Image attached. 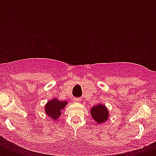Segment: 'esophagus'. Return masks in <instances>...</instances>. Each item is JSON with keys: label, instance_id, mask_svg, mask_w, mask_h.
I'll return each mask as SVG.
<instances>
[{"label": "esophagus", "instance_id": "esophagus-1", "mask_svg": "<svg viewBox=\"0 0 156 156\" xmlns=\"http://www.w3.org/2000/svg\"><path fill=\"white\" fill-rule=\"evenodd\" d=\"M81 98H73V101L74 103H80L81 102Z\"/></svg>", "mask_w": 156, "mask_h": 156}]
</instances>
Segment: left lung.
Returning <instances> with one entry per match:
<instances>
[{
    "label": "left lung",
    "instance_id": "1",
    "mask_svg": "<svg viewBox=\"0 0 156 156\" xmlns=\"http://www.w3.org/2000/svg\"><path fill=\"white\" fill-rule=\"evenodd\" d=\"M90 115L97 124H103L109 118V111L104 104H99L90 108Z\"/></svg>",
    "mask_w": 156,
    "mask_h": 156
}]
</instances>
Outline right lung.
Instances as JSON below:
<instances>
[{
  "instance_id": "1",
  "label": "right lung",
  "mask_w": 156,
  "mask_h": 156,
  "mask_svg": "<svg viewBox=\"0 0 156 156\" xmlns=\"http://www.w3.org/2000/svg\"><path fill=\"white\" fill-rule=\"evenodd\" d=\"M68 104L66 101H61L56 98L48 100L44 106V112L48 116H50L53 121H56L61 116V111Z\"/></svg>"
}]
</instances>
